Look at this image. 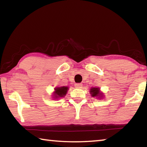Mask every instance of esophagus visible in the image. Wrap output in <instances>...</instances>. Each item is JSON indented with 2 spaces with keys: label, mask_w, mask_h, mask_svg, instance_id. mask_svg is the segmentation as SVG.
Instances as JSON below:
<instances>
[{
  "label": "esophagus",
  "mask_w": 147,
  "mask_h": 147,
  "mask_svg": "<svg viewBox=\"0 0 147 147\" xmlns=\"http://www.w3.org/2000/svg\"><path fill=\"white\" fill-rule=\"evenodd\" d=\"M74 86H75L76 88L81 89L82 88V84H74Z\"/></svg>",
  "instance_id": "34e87169"
}]
</instances>
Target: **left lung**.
<instances>
[{
	"instance_id": "1",
	"label": "left lung",
	"mask_w": 147,
	"mask_h": 147,
	"mask_svg": "<svg viewBox=\"0 0 147 147\" xmlns=\"http://www.w3.org/2000/svg\"><path fill=\"white\" fill-rule=\"evenodd\" d=\"M92 97L96 98L97 99H102L104 98V93L100 91L99 88H91L89 91Z\"/></svg>"
}]
</instances>
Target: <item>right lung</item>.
<instances>
[{
  "label": "right lung",
  "mask_w": 147,
  "mask_h": 147,
  "mask_svg": "<svg viewBox=\"0 0 147 147\" xmlns=\"http://www.w3.org/2000/svg\"><path fill=\"white\" fill-rule=\"evenodd\" d=\"M69 90V87L67 86H61L56 87L54 88V91L53 93V98L54 100H58V99L64 97L67 93Z\"/></svg>",
  "instance_id": "obj_1"
}]
</instances>
